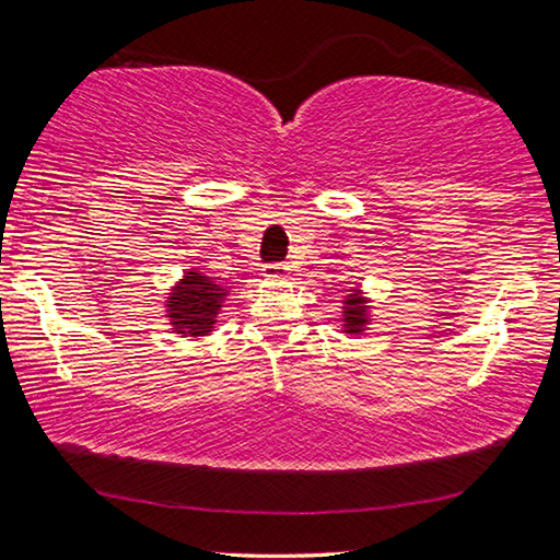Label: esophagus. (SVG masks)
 <instances>
[{
	"instance_id": "1",
	"label": "esophagus",
	"mask_w": 560,
	"mask_h": 560,
	"mask_svg": "<svg viewBox=\"0 0 560 560\" xmlns=\"http://www.w3.org/2000/svg\"><path fill=\"white\" fill-rule=\"evenodd\" d=\"M266 277H273V279H283V277H289V264H269L266 266Z\"/></svg>"
}]
</instances>
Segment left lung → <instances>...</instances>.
Here are the masks:
<instances>
[{
	"instance_id": "8db88e82",
	"label": "left lung",
	"mask_w": 560,
	"mask_h": 560,
	"mask_svg": "<svg viewBox=\"0 0 560 560\" xmlns=\"http://www.w3.org/2000/svg\"><path fill=\"white\" fill-rule=\"evenodd\" d=\"M368 322V314H365V306H362V299L358 294H350L345 299V332H362V327H365Z\"/></svg>"
}]
</instances>
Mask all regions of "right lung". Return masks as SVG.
I'll return each mask as SVG.
<instances>
[{
    "label": "right lung",
    "instance_id": "obj_1",
    "mask_svg": "<svg viewBox=\"0 0 560 560\" xmlns=\"http://www.w3.org/2000/svg\"><path fill=\"white\" fill-rule=\"evenodd\" d=\"M225 294L228 291L218 287L210 277L190 271V277H185L177 283L175 291H172L167 304L175 332L190 337L208 335L210 327L215 325V314L220 304H223Z\"/></svg>",
    "mask_w": 560,
    "mask_h": 560
}]
</instances>
